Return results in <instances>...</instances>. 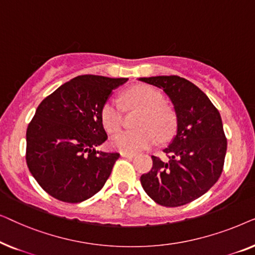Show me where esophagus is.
I'll return each mask as SVG.
<instances>
[{
    "mask_svg": "<svg viewBox=\"0 0 255 255\" xmlns=\"http://www.w3.org/2000/svg\"><path fill=\"white\" fill-rule=\"evenodd\" d=\"M121 155L123 156V158H128V159H131V158H133V156L135 155L134 153H128V152H121Z\"/></svg>",
    "mask_w": 255,
    "mask_h": 255,
    "instance_id": "obj_1",
    "label": "esophagus"
}]
</instances>
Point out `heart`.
I'll return each mask as SVG.
<instances>
[{
	"mask_svg": "<svg viewBox=\"0 0 255 255\" xmlns=\"http://www.w3.org/2000/svg\"><path fill=\"white\" fill-rule=\"evenodd\" d=\"M124 102L130 108L141 109L135 122L134 131L122 132L111 139V147L121 152L135 153L149 148L158 142L166 141L175 130V116L168 107L163 106L161 95L149 86L139 85L128 89L123 95ZM103 128L109 133H116L122 125V113L113 101L103 104L100 113Z\"/></svg>",
	"mask_w": 255,
	"mask_h": 255,
	"instance_id": "1",
	"label": "heart"
}]
</instances>
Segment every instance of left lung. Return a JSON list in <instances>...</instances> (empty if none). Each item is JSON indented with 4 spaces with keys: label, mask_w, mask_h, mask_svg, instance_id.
Instances as JSON below:
<instances>
[{
    "label": "left lung",
    "mask_w": 255,
    "mask_h": 255,
    "mask_svg": "<svg viewBox=\"0 0 255 255\" xmlns=\"http://www.w3.org/2000/svg\"><path fill=\"white\" fill-rule=\"evenodd\" d=\"M139 80L161 88L176 116V134L163 149L168 160L152 155V169L140 176L141 186L163 207L190 203L207 193L223 172L228 141L221 115L209 97L186 79L163 75Z\"/></svg>",
    "instance_id": "obj_1"
}]
</instances>
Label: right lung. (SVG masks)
Here are the masks:
<instances>
[{
	"mask_svg": "<svg viewBox=\"0 0 255 255\" xmlns=\"http://www.w3.org/2000/svg\"><path fill=\"white\" fill-rule=\"evenodd\" d=\"M128 79L80 75L41 101L26 130V163L52 197L80 203L102 189L117 152L97 151L108 139L100 113Z\"/></svg>",
	"mask_w": 255,
	"mask_h": 255,
	"instance_id": "1",
	"label": "right lung"
}]
</instances>
